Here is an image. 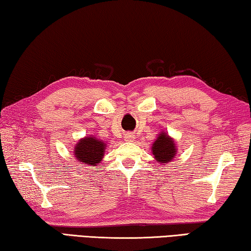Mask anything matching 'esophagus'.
<instances>
[{"label": "esophagus", "mask_w": 251, "mask_h": 251, "mask_svg": "<svg viewBox=\"0 0 251 251\" xmlns=\"http://www.w3.org/2000/svg\"><path fill=\"white\" fill-rule=\"evenodd\" d=\"M134 139V135L131 133H127L125 135V141H128V142H131Z\"/></svg>", "instance_id": "1"}]
</instances>
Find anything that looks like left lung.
Segmentation results:
<instances>
[{"label":"left lung","instance_id":"obj_1","mask_svg":"<svg viewBox=\"0 0 251 251\" xmlns=\"http://www.w3.org/2000/svg\"><path fill=\"white\" fill-rule=\"evenodd\" d=\"M152 155L158 163H169L176 154V146L173 139L165 133H160L157 141L152 144Z\"/></svg>","mask_w":251,"mask_h":251}]
</instances>
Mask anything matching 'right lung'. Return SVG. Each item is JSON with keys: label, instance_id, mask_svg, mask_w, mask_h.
Listing matches in <instances>:
<instances>
[{"label": "right lung", "instance_id": "right-lung-1", "mask_svg": "<svg viewBox=\"0 0 251 251\" xmlns=\"http://www.w3.org/2000/svg\"><path fill=\"white\" fill-rule=\"evenodd\" d=\"M106 144L95 137H86L80 139L76 144L75 157L76 159L91 166H97L104 156Z\"/></svg>", "mask_w": 251, "mask_h": 251}]
</instances>
